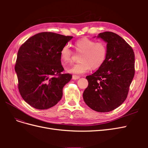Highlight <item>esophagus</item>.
I'll return each instance as SVG.
<instances>
[{
    "mask_svg": "<svg viewBox=\"0 0 148 148\" xmlns=\"http://www.w3.org/2000/svg\"><path fill=\"white\" fill-rule=\"evenodd\" d=\"M79 76H77V75H73V76H72V79H73L76 80V79H79Z\"/></svg>",
    "mask_w": 148,
    "mask_h": 148,
    "instance_id": "esophagus-1",
    "label": "esophagus"
}]
</instances>
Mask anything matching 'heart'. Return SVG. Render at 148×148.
<instances>
[{
  "mask_svg": "<svg viewBox=\"0 0 148 148\" xmlns=\"http://www.w3.org/2000/svg\"><path fill=\"white\" fill-rule=\"evenodd\" d=\"M75 48L82 53L79 63L66 67L67 72L81 75L92 70H97L104 64L107 59V49L103 42H96L88 38H83L75 42ZM73 52L68 45L62 47L60 51V59L64 64L70 63Z\"/></svg>",
  "mask_w": 148,
  "mask_h": 148,
  "instance_id": "heart-1",
  "label": "heart"
}]
</instances>
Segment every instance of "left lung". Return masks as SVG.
Returning <instances> with one entry per match:
<instances>
[{"label": "left lung", "instance_id": "obj_1", "mask_svg": "<svg viewBox=\"0 0 148 148\" xmlns=\"http://www.w3.org/2000/svg\"><path fill=\"white\" fill-rule=\"evenodd\" d=\"M97 38L107 43V59L100 69L86 77L88 86L83 97L91 109L107 112L126 99L135 75V53L132 47L114 33H101Z\"/></svg>", "mask_w": 148, "mask_h": 148}]
</instances>
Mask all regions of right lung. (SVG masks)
Instances as JSON below:
<instances>
[{
  "instance_id": "right-lung-1",
  "label": "right lung",
  "mask_w": 148,
  "mask_h": 148,
  "mask_svg": "<svg viewBox=\"0 0 148 148\" xmlns=\"http://www.w3.org/2000/svg\"><path fill=\"white\" fill-rule=\"evenodd\" d=\"M73 36L43 32L29 38L20 47L15 70L23 100L35 109L44 110L62 99L63 88L71 79L62 74L60 51Z\"/></svg>"
}]
</instances>
